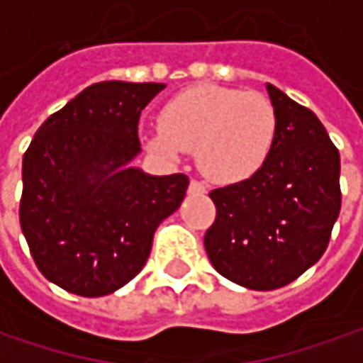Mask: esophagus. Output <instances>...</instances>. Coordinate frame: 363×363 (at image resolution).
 <instances>
[{
	"label": "esophagus",
	"mask_w": 363,
	"mask_h": 363,
	"mask_svg": "<svg viewBox=\"0 0 363 363\" xmlns=\"http://www.w3.org/2000/svg\"><path fill=\"white\" fill-rule=\"evenodd\" d=\"M189 191L191 193H205L207 189H205V184L201 181H191V184H189Z\"/></svg>",
	"instance_id": "esophagus-1"
}]
</instances>
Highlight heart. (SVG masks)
Returning a JSON list of instances; mask_svg holds the SVG:
<instances>
[{
  "label": "heart",
  "mask_w": 363,
  "mask_h": 363,
  "mask_svg": "<svg viewBox=\"0 0 363 363\" xmlns=\"http://www.w3.org/2000/svg\"><path fill=\"white\" fill-rule=\"evenodd\" d=\"M276 109L258 91L195 85L177 93L160 111V128L146 135L152 152L179 160L197 152L199 168L215 182L254 177L276 138Z\"/></svg>",
  "instance_id": "obj_1"
}]
</instances>
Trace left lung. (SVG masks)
Listing matches in <instances>:
<instances>
[{"label":"left lung","instance_id":"obj_1","mask_svg":"<svg viewBox=\"0 0 363 363\" xmlns=\"http://www.w3.org/2000/svg\"><path fill=\"white\" fill-rule=\"evenodd\" d=\"M276 138L250 179L215 189V221L205 233L213 268L228 280L274 291L323 256L341 209L339 150L319 118L266 85Z\"/></svg>","mask_w":363,"mask_h":363}]
</instances>
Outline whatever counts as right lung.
<instances>
[{"mask_svg": "<svg viewBox=\"0 0 363 363\" xmlns=\"http://www.w3.org/2000/svg\"><path fill=\"white\" fill-rule=\"evenodd\" d=\"M162 83L103 81L38 128L22 160L20 225L38 270L79 296L128 284L156 228L181 207L189 177L130 166L138 121Z\"/></svg>", "mask_w": 363, "mask_h": 363, "instance_id": "add662e5", "label": "right lung"}]
</instances>
